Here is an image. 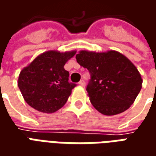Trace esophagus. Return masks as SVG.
Wrapping results in <instances>:
<instances>
[{
  "label": "esophagus",
  "mask_w": 156,
  "mask_h": 156,
  "mask_svg": "<svg viewBox=\"0 0 156 156\" xmlns=\"http://www.w3.org/2000/svg\"><path fill=\"white\" fill-rule=\"evenodd\" d=\"M78 84H79V86H81V87H84V86H85V82L83 81V80H81V81L78 83Z\"/></svg>",
  "instance_id": "1"
}]
</instances>
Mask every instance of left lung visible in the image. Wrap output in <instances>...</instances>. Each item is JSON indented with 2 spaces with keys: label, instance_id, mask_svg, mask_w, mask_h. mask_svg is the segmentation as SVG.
Returning a JSON list of instances; mask_svg holds the SVG:
<instances>
[{
  "label": "left lung",
  "instance_id": "1",
  "mask_svg": "<svg viewBox=\"0 0 156 156\" xmlns=\"http://www.w3.org/2000/svg\"><path fill=\"white\" fill-rule=\"evenodd\" d=\"M76 59L90 73L87 91L91 104L99 113L119 115L133 105L143 80L137 68L124 54L115 50H81Z\"/></svg>",
  "mask_w": 156,
  "mask_h": 156
}]
</instances>
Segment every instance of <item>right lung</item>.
<instances>
[{
	"label": "right lung",
	"mask_w": 156,
	"mask_h": 156,
	"mask_svg": "<svg viewBox=\"0 0 156 156\" xmlns=\"http://www.w3.org/2000/svg\"><path fill=\"white\" fill-rule=\"evenodd\" d=\"M75 54L76 50L44 51L22 68L17 84L24 100L32 108L51 114L66 104L75 84L68 82L69 73L64 65Z\"/></svg>",
	"instance_id": "1"
}]
</instances>
